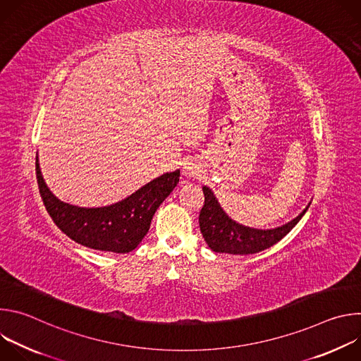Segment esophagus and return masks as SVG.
I'll list each match as a JSON object with an SVG mask.
<instances>
[{"label": "esophagus", "mask_w": 361, "mask_h": 361, "mask_svg": "<svg viewBox=\"0 0 361 361\" xmlns=\"http://www.w3.org/2000/svg\"><path fill=\"white\" fill-rule=\"evenodd\" d=\"M183 171H184V174H185V176H188V177H194V176L197 174V171H198V167H197V164H195V163L188 161V163H185V166H184Z\"/></svg>", "instance_id": "1"}]
</instances>
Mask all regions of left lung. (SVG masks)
I'll return each instance as SVG.
<instances>
[{"mask_svg":"<svg viewBox=\"0 0 361 361\" xmlns=\"http://www.w3.org/2000/svg\"><path fill=\"white\" fill-rule=\"evenodd\" d=\"M202 191L204 205L198 217L200 230L205 243L216 252L245 255L263 251L288 234L308 209L305 207L300 216L281 227L271 230H257L233 221L223 212L216 195L209 187H202Z\"/></svg>","mask_w":361,"mask_h":361,"instance_id":"8db88e82","label":"left lung"}]
</instances>
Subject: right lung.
I'll use <instances>...</instances> for the list:
<instances>
[{
	"instance_id": "1",
	"label": "right lung",
	"mask_w": 361,
	"mask_h": 361,
	"mask_svg": "<svg viewBox=\"0 0 361 361\" xmlns=\"http://www.w3.org/2000/svg\"><path fill=\"white\" fill-rule=\"evenodd\" d=\"M35 173L42 202L56 226L81 245L111 252H130L141 243L160 204L180 180V170L166 173L123 201L107 207L85 209L60 201L48 190L38 157Z\"/></svg>"
}]
</instances>
